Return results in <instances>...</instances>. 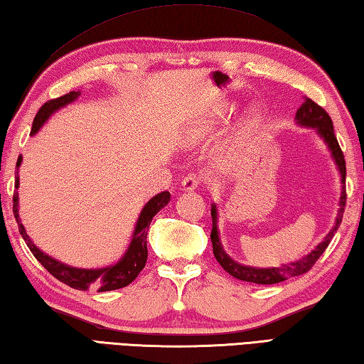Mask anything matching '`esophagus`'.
Here are the masks:
<instances>
[{"label":"esophagus","instance_id":"1","mask_svg":"<svg viewBox=\"0 0 364 364\" xmlns=\"http://www.w3.org/2000/svg\"><path fill=\"white\" fill-rule=\"evenodd\" d=\"M203 181V175L200 173H191L183 178L181 188L183 191H196L200 188V184Z\"/></svg>","mask_w":364,"mask_h":364}]
</instances>
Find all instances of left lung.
I'll return each mask as SVG.
<instances>
[{
    "label": "left lung",
    "mask_w": 364,
    "mask_h": 364,
    "mask_svg": "<svg viewBox=\"0 0 364 364\" xmlns=\"http://www.w3.org/2000/svg\"><path fill=\"white\" fill-rule=\"evenodd\" d=\"M296 122L300 127H306V128H314L318 131V134L323 139V142L327 144L328 150L331 153V158L335 159L336 166H338V172L341 175V197H339V210L338 215L335 220L333 228L330 230V233L323 237V241L321 244L316 245V249L311 250L305 257H301L299 261L289 262V264H283L282 267H252V266H244L239 264L237 261L233 258H230L227 252L223 250L220 237H219V230H218V206L213 205L211 206V218H213V231H211V242H213V252L214 257L218 259L219 264L225 269V272H228L231 277L237 278V280H242L247 283H255V284H275L288 280L291 277H297V275H304L310 270L314 262L321 258V255L326 252L328 247L331 237L335 236L338 227L341 225L343 220V213H344V206H346V161H344V154L341 151V146L338 144V139L335 136V129H333V122H331L330 115L326 112L323 107L319 105H316L311 98L304 100V103L297 109L296 114Z\"/></svg>",
    "instance_id": "8db88e82"
}]
</instances>
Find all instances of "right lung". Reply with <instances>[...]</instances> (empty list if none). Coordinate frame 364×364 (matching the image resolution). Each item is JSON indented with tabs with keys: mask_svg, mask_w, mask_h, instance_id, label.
Instances as JSON below:
<instances>
[{
	"mask_svg": "<svg viewBox=\"0 0 364 364\" xmlns=\"http://www.w3.org/2000/svg\"><path fill=\"white\" fill-rule=\"evenodd\" d=\"M80 95H81L80 90L70 92V94L46 102L36 114L34 122H33V129H31V136H34L54 112L59 111L60 107L73 103ZM20 164H21V156H18V161H17V173H18ZM18 186H20L18 175H15V189H18ZM168 202H170V192L167 191L161 192V194L150 198L149 203L142 208L141 214H139L136 227H134V233H133V237H131V242L128 245L125 255H123L115 264L107 266V267H100V269H80V267L67 266L64 262L51 258L50 255L43 253L41 249H37L36 244L31 241L29 236L26 235V230L20 220L17 191L14 192L12 210H14V218L18 223L20 235L23 239H25L31 253L34 255L36 259L41 262V264L48 270L54 278H58L59 282H63L70 286V288L80 289V291L95 289L98 292H105V291L125 288V286H128L131 282L136 280L139 272L145 267L146 257H149V250H146V233H149L150 222L153 220L154 215H156V213H159Z\"/></svg>",
	"mask_w": 364,
	"mask_h": 364,
	"instance_id": "obj_1",
	"label": "right lung"
}]
</instances>
